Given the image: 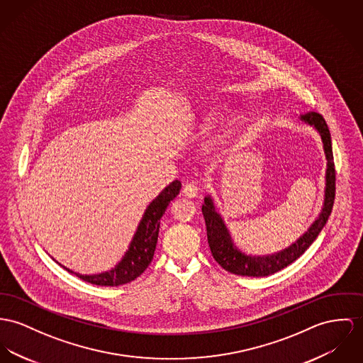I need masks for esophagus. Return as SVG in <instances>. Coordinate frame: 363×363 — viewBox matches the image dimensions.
Segmentation results:
<instances>
[{
  "label": "esophagus",
  "mask_w": 363,
  "mask_h": 363,
  "mask_svg": "<svg viewBox=\"0 0 363 363\" xmlns=\"http://www.w3.org/2000/svg\"><path fill=\"white\" fill-rule=\"evenodd\" d=\"M199 194V186L195 182H189L185 185L184 188V195L188 196V197H196Z\"/></svg>",
  "instance_id": "1"
}]
</instances>
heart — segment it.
<instances>
[{"label":"heart","instance_id":"1","mask_svg":"<svg viewBox=\"0 0 363 363\" xmlns=\"http://www.w3.org/2000/svg\"><path fill=\"white\" fill-rule=\"evenodd\" d=\"M239 127H240L239 118H233L229 123V127L223 135H218V137H216V138H213V140H210L206 143V152L210 153V155H217V153L223 152V147L226 146V143L229 140L228 138H230L239 130Z\"/></svg>","mask_w":363,"mask_h":363}]
</instances>
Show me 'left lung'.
<instances>
[{
    "instance_id": "8db88e82",
    "label": "left lung",
    "mask_w": 363,
    "mask_h": 363,
    "mask_svg": "<svg viewBox=\"0 0 363 363\" xmlns=\"http://www.w3.org/2000/svg\"><path fill=\"white\" fill-rule=\"evenodd\" d=\"M301 120L306 121L309 125L315 127V130L320 134V138L323 142V150L328 160L325 201H323L322 211L319 217L315 220V223L309 226L307 232L287 249L275 254H269V255H247L233 245L232 238L223 223L221 216L216 211L213 199L207 196L204 199L201 211L207 226L208 246L214 259L223 267L225 271L230 274L240 275V277L259 278V277H269L280 269L286 268L287 265L294 262L300 255L306 252L329 220L335 196V169L330 131L323 116L319 113L308 112L306 114H301Z\"/></svg>"
}]
</instances>
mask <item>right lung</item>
<instances>
[{
	"label": "right lung",
	"mask_w": 363,
	"mask_h": 363,
	"mask_svg": "<svg viewBox=\"0 0 363 363\" xmlns=\"http://www.w3.org/2000/svg\"><path fill=\"white\" fill-rule=\"evenodd\" d=\"M179 191L181 182L174 181L147 206L128 250L112 271L98 275H82L70 271L69 268H63L84 281L98 286H120L137 279L152 262L156 250L160 220L164 216L169 203L179 195Z\"/></svg>",
	"instance_id": "add662e5"
}]
</instances>
